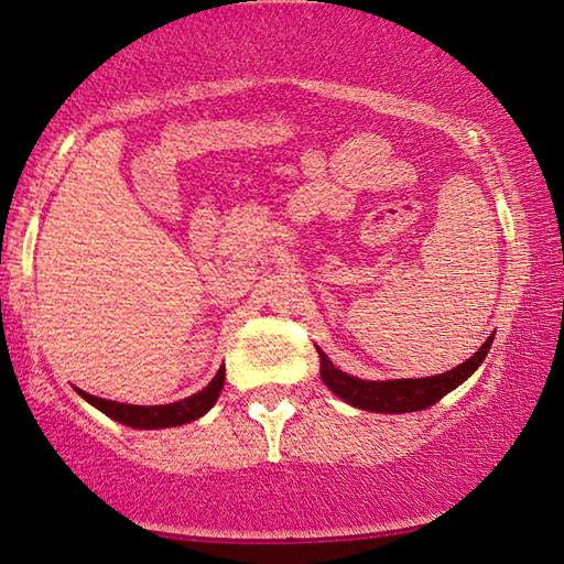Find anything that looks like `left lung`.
<instances>
[{"mask_svg": "<svg viewBox=\"0 0 564 564\" xmlns=\"http://www.w3.org/2000/svg\"><path fill=\"white\" fill-rule=\"evenodd\" d=\"M494 343V335L487 337V343L476 350L469 360L462 362L452 370L441 372V376L431 378H395V380H362L348 376L340 368L333 366V360L317 348L319 352V378L330 391L343 398L345 403L355 405L362 411L376 413H411L423 411L429 405L438 403L446 393L464 383L471 372L481 366L484 358Z\"/></svg>", "mask_w": 564, "mask_h": 564, "instance_id": "obj_1", "label": "left lung"}]
</instances>
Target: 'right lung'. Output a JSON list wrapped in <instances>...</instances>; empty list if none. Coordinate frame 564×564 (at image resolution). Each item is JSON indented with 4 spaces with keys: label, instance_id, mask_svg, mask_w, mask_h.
<instances>
[{
    "label": "right lung",
    "instance_id": "1",
    "mask_svg": "<svg viewBox=\"0 0 564 564\" xmlns=\"http://www.w3.org/2000/svg\"><path fill=\"white\" fill-rule=\"evenodd\" d=\"M224 388V366L219 368V372L212 378V383L198 391L194 395L184 398V401L176 403H166V405H131V403H118V401H108V398H98L90 395L77 388L80 398H85L95 409L102 411L108 419L123 423V426L131 429H171V426H184V423H192L196 419L212 409L219 398Z\"/></svg>",
    "mask_w": 564,
    "mask_h": 564
}]
</instances>
